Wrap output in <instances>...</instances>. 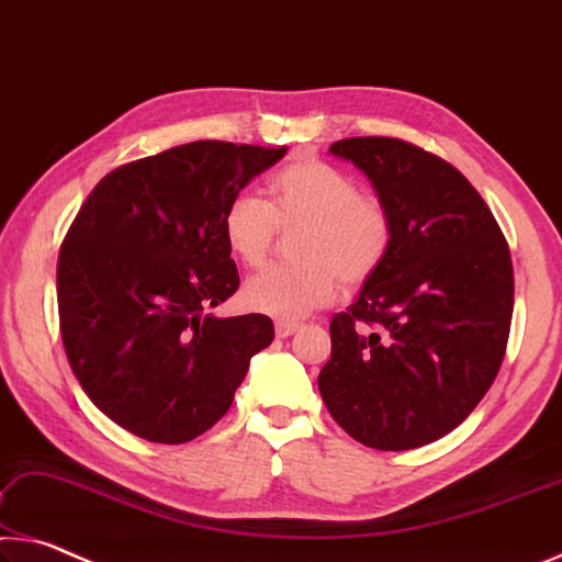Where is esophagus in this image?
<instances>
[{
    "mask_svg": "<svg viewBox=\"0 0 562 562\" xmlns=\"http://www.w3.org/2000/svg\"><path fill=\"white\" fill-rule=\"evenodd\" d=\"M276 336L279 338H286L291 334H296V330L301 328V324H296V321H276Z\"/></svg>",
    "mask_w": 562,
    "mask_h": 562,
    "instance_id": "obj_1",
    "label": "esophagus"
}]
</instances>
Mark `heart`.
I'll list each match as a JSON object with an SVG mask.
<instances>
[{
    "instance_id": "obj_1",
    "label": "heart",
    "mask_w": 562,
    "mask_h": 562,
    "mask_svg": "<svg viewBox=\"0 0 562 562\" xmlns=\"http://www.w3.org/2000/svg\"><path fill=\"white\" fill-rule=\"evenodd\" d=\"M291 259L246 281V308L293 321L314 314L344 291L383 271L395 244L391 206L361 194L358 181L314 154L293 156L266 181V201L236 194L221 214L226 248L246 269L269 259L279 232H293Z\"/></svg>"
}]
</instances>
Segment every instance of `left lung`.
<instances>
[{
	"mask_svg": "<svg viewBox=\"0 0 562 562\" xmlns=\"http://www.w3.org/2000/svg\"><path fill=\"white\" fill-rule=\"evenodd\" d=\"M391 206L383 271L330 318L318 391L358 443L408 450L471 416L501 371L513 318L510 248L461 171L391 136L330 144Z\"/></svg>",
	"mask_w": 562,
	"mask_h": 562,
	"instance_id": "8db88e82",
	"label": "left lung"
}]
</instances>
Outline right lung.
I'll return each instance as SVG.
<instances>
[{"label": "right lung", "instance_id": "add662e5", "mask_svg": "<svg viewBox=\"0 0 562 562\" xmlns=\"http://www.w3.org/2000/svg\"><path fill=\"white\" fill-rule=\"evenodd\" d=\"M286 146L191 142L109 171L59 248L64 351L128 434L179 446L232 408L269 316H206L238 289L221 214Z\"/></svg>", "mask_w": 562, "mask_h": 562}]
</instances>
